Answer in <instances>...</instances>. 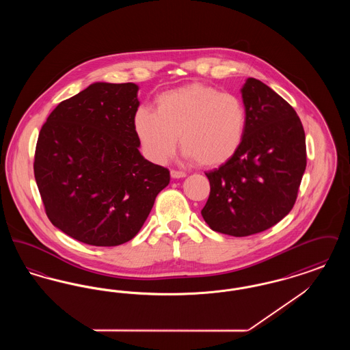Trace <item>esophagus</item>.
<instances>
[{
    "label": "esophagus",
    "mask_w": 350,
    "mask_h": 350,
    "mask_svg": "<svg viewBox=\"0 0 350 350\" xmlns=\"http://www.w3.org/2000/svg\"><path fill=\"white\" fill-rule=\"evenodd\" d=\"M170 176H172V178H183V177L186 176V173L183 172V170H174V169H172V170H170Z\"/></svg>",
    "instance_id": "obj_1"
}]
</instances>
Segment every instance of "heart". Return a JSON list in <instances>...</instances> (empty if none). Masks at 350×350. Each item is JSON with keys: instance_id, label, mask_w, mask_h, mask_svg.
Wrapping results in <instances>:
<instances>
[{"instance_id": "1", "label": "heart", "mask_w": 350, "mask_h": 350, "mask_svg": "<svg viewBox=\"0 0 350 350\" xmlns=\"http://www.w3.org/2000/svg\"><path fill=\"white\" fill-rule=\"evenodd\" d=\"M154 105L156 111L140 106L133 118V131L153 163H167L178 136L183 154L203 167L224 164L243 143L247 111L234 94L193 83L163 92Z\"/></svg>"}]
</instances>
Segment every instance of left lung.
Masks as SVG:
<instances>
[{
    "label": "left lung",
    "mask_w": 350,
    "mask_h": 350,
    "mask_svg": "<svg viewBox=\"0 0 350 350\" xmlns=\"http://www.w3.org/2000/svg\"><path fill=\"white\" fill-rule=\"evenodd\" d=\"M241 96L243 143L228 161L206 173L210 196L200 211L213 231L234 237L262 232L291 211L307 164L306 135L293 106L252 77Z\"/></svg>",
    "instance_id": "obj_1"
}]
</instances>
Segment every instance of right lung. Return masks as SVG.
I'll return each instance as SVG.
<instances>
[{
  "mask_svg": "<svg viewBox=\"0 0 350 350\" xmlns=\"http://www.w3.org/2000/svg\"><path fill=\"white\" fill-rule=\"evenodd\" d=\"M137 85L96 83L60 102L42 126L33 174L51 223L96 247L133 239L167 187V167L140 152Z\"/></svg>",
  "mask_w": 350,
  "mask_h": 350,
  "instance_id": "add662e5",
  "label": "right lung"
}]
</instances>
